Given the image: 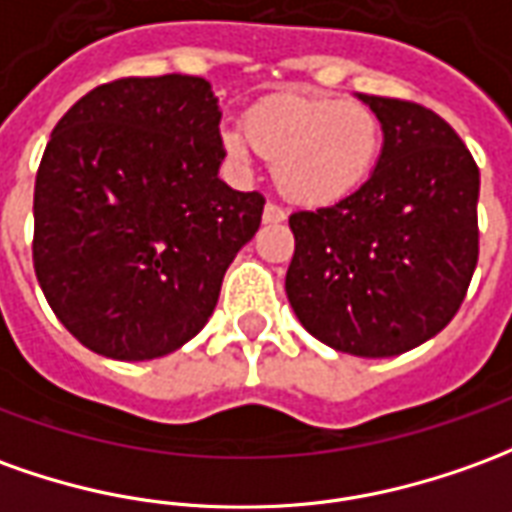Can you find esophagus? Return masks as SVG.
I'll return each mask as SVG.
<instances>
[{
	"mask_svg": "<svg viewBox=\"0 0 512 512\" xmlns=\"http://www.w3.org/2000/svg\"><path fill=\"white\" fill-rule=\"evenodd\" d=\"M288 219V213H285V207H280L277 202H268L266 207H263V221L266 224H280V221Z\"/></svg>",
	"mask_w": 512,
	"mask_h": 512,
	"instance_id": "obj_1",
	"label": "esophagus"
}]
</instances>
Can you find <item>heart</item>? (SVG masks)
Here are the masks:
<instances>
[{"instance_id":"b5f03b06","label":"heart","mask_w":512,"mask_h":512,"mask_svg":"<svg viewBox=\"0 0 512 512\" xmlns=\"http://www.w3.org/2000/svg\"><path fill=\"white\" fill-rule=\"evenodd\" d=\"M232 160L274 163V180L296 205L324 207L352 196L374 171L382 127L374 110L321 94H280L255 105L244 130L224 132Z\"/></svg>"}]
</instances>
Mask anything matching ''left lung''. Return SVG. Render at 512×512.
<instances>
[{"label":"left lung","mask_w":512,"mask_h":512,"mask_svg":"<svg viewBox=\"0 0 512 512\" xmlns=\"http://www.w3.org/2000/svg\"><path fill=\"white\" fill-rule=\"evenodd\" d=\"M382 155L355 194L291 213L285 293L313 338L357 357L430 341L463 305L480 257V169L430 107L360 94Z\"/></svg>","instance_id":"obj_1"}]
</instances>
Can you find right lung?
<instances>
[{
    "label": "right lung",
    "instance_id": "right-lung-1",
    "mask_svg": "<svg viewBox=\"0 0 512 512\" xmlns=\"http://www.w3.org/2000/svg\"><path fill=\"white\" fill-rule=\"evenodd\" d=\"M219 99L185 74L96 85L57 121L35 177L32 263L96 355L155 360L213 316L266 199L219 180Z\"/></svg>",
    "mask_w": 512,
    "mask_h": 512
}]
</instances>
